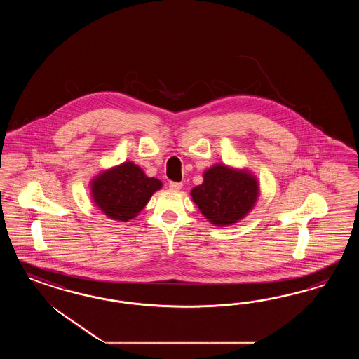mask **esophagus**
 Wrapping results in <instances>:
<instances>
[{
    "label": "esophagus",
    "mask_w": 359,
    "mask_h": 359,
    "mask_svg": "<svg viewBox=\"0 0 359 359\" xmlns=\"http://www.w3.org/2000/svg\"><path fill=\"white\" fill-rule=\"evenodd\" d=\"M168 187H170V189H171V191L177 192V191H180V189H182L183 184H182V183H176V182H170Z\"/></svg>",
    "instance_id": "esophagus-1"
}]
</instances>
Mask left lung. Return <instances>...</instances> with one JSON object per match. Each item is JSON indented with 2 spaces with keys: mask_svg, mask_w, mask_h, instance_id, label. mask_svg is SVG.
<instances>
[{
  "mask_svg": "<svg viewBox=\"0 0 359 359\" xmlns=\"http://www.w3.org/2000/svg\"><path fill=\"white\" fill-rule=\"evenodd\" d=\"M259 184L246 170L216 164L204 172L203 184L197 185L191 196L200 212L216 226L238 222L255 205Z\"/></svg>",
  "mask_w": 359,
  "mask_h": 359,
  "instance_id": "obj_1",
  "label": "left lung"
}]
</instances>
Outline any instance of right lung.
I'll return each instance as SVG.
<instances>
[{
    "label": "right lung",
    "instance_id": "right-lung-1",
    "mask_svg": "<svg viewBox=\"0 0 359 359\" xmlns=\"http://www.w3.org/2000/svg\"><path fill=\"white\" fill-rule=\"evenodd\" d=\"M161 188V180L147 177L133 162L109 168L90 183L93 203L107 217L121 222L140 215L152 194Z\"/></svg>",
    "mask_w": 359,
    "mask_h": 359
}]
</instances>
